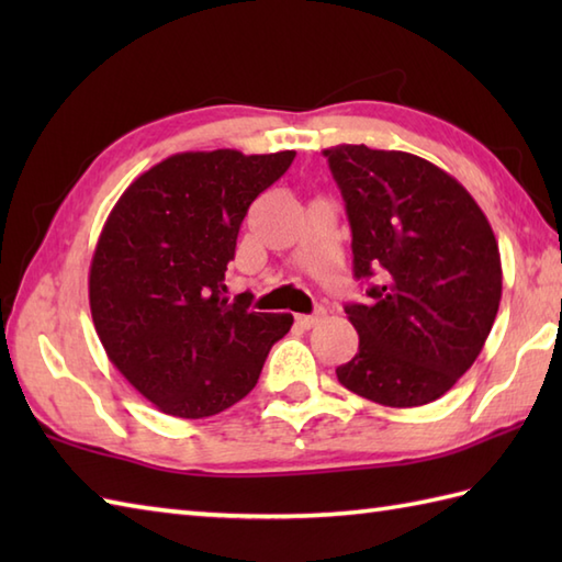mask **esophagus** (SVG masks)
Listing matches in <instances>:
<instances>
[{
    "instance_id": "obj_1",
    "label": "esophagus",
    "mask_w": 562,
    "mask_h": 562,
    "mask_svg": "<svg viewBox=\"0 0 562 562\" xmlns=\"http://www.w3.org/2000/svg\"><path fill=\"white\" fill-rule=\"evenodd\" d=\"M321 318H324V308H318V312L308 314V316H296V326L308 330V328H314Z\"/></svg>"
}]
</instances>
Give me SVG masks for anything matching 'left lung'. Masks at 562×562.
<instances>
[{"mask_svg":"<svg viewBox=\"0 0 562 562\" xmlns=\"http://www.w3.org/2000/svg\"><path fill=\"white\" fill-rule=\"evenodd\" d=\"M352 229V272L376 278L348 304L360 350L338 381L389 408L457 384L495 324L503 266L491 222L457 178L408 151L324 149Z\"/></svg>","mask_w":562,"mask_h":562,"instance_id":"8db88e82","label":"left lung"}]
</instances>
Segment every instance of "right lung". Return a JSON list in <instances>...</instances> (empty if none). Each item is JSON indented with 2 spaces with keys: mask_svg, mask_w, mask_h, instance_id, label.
Segmentation results:
<instances>
[{
  "mask_svg": "<svg viewBox=\"0 0 562 562\" xmlns=\"http://www.w3.org/2000/svg\"><path fill=\"white\" fill-rule=\"evenodd\" d=\"M296 151H183L135 178L103 224L89 270L91 318L109 360L166 415L198 420L258 384L292 314L226 296L241 222Z\"/></svg>",
  "mask_w": 562,
  "mask_h": 562,
  "instance_id": "1",
  "label": "right lung"
}]
</instances>
